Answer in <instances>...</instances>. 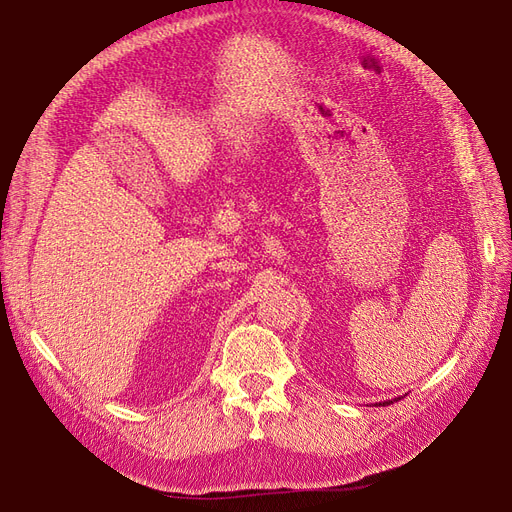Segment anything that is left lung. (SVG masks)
Segmentation results:
<instances>
[{
    "mask_svg": "<svg viewBox=\"0 0 512 512\" xmlns=\"http://www.w3.org/2000/svg\"><path fill=\"white\" fill-rule=\"evenodd\" d=\"M394 400H400V398H394ZM394 400H385V402H378V405H383V407H385V405H391V402H394Z\"/></svg>",
    "mask_w": 512,
    "mask_h": 512,
    "instance_id": "obj_1",
    "label": "left lung"
}]
</instances>
